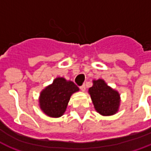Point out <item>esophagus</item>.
<instances>
[{"label":"esophagus","mask_w":151,"mask_h":151,"mask_svg":"<svg viewBox=\"0 0 151 151\" xmlns=\"http://www.w3.org/2000/svg\"><path fill=\"white\" fill-rule=\"evenodd\" d=\"M80 89L82 91V92H85V91H86V85H83V86H81Z\"/></svg>","instance_id":"34e87169"}]
</instances>
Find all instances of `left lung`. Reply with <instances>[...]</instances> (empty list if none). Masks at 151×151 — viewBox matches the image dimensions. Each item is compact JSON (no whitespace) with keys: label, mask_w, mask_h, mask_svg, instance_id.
<instances>
[{"label":"left lung","mask_w":151,"mask_h":151,"mask_svg":"<svg viewBox=\"0 0 151 151\" xmlns=\"http://www.w3.org/2000/svg\"><path fill=\"white\" fill-rule=\"evenodd\" d=\"M94 109L103 116H110L119 111L121 102L120 94L103 79L93 80V86L88 88Z\"/></svg>","instance_id":"1"}]
</instances>
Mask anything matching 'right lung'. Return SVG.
<instances>
[{"label":"right lung","mask_w":151,"mask_h":151,"mask_svg":"<svg viewBox=\"0 0 151 151\" xmlns=\"http://www.w3.org/2000/svg\"><path fill=\"white\" fill-rule=\"evenodd\" d=\"M79 91V88L71 81L58 77L40 94L39 105L47 116L58 118L65 113L70 96Z\"/></svg>","instance_id":"1"}]
</instances>
